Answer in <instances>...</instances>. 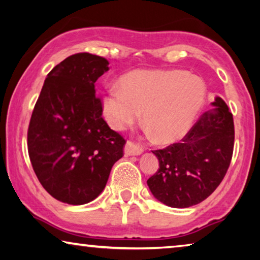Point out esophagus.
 Returning <instances> with one entry per match:
<instances>
[{
  "mask_svg": "<svg viewBox=\"0 0 260 260\" xmlns=\"http://www.w3.org/2000/svg\"><path fill=\"white\" fill-rule=\"evenodd\" d=\"M142 152H143V148L131 141H127L125 147H124V154L126 156H137L141 155Z\"/></svg>",
  "mask_w": 260,
  "mask_h": 260,
  "instance_id": "1",
  "label": "esophagus"
}]
</instances>
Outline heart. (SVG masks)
I'll return each mask as SVG.
<instances>
[{
	"mask_svg": "<svg viewBox=\"0 0 260 260\" xmlns=\"http://www.w3.org/2000/svg\"><path fill=\"white\" fill-rule=\"evenodd\" d=\"M206 84L183 71L136 70L110 87L102 101L109 125L122 130L141 117L159 143L182 138L193 125L206 101Z\"/></svg>",
	"mask_w": 260,
	"mask_h": 260,
	"instance_id": "1",
	"label": "heart"
}]
</instances>
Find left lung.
<instances>
[{"mask_svg": "<svg viewBox=\"0 0 260 260\" xmlns=\"http://www.w3.org/2000/svg\"><path fill=\"white\" fill-rule=\"evenodd\" d=\"M212 105L181 143L152 151L159 168L147 183L152 195L169 207L200 204L226 175L234 147L233 116L220 97Z\"/></svg>", "mask_w": 260, "mask_h": 260, "instance_id": "left-lung-1", "label": "left lung"}]
</instances>
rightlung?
<instances>
[{"label": "right lung", "instance_id": "add662e5", "mask_svg": "<svg viewBox=\"0 0 260 260\" xmlns=\"http://www.w3.org/2000/svg\"><path fill=\"white\" fill-rule=\"evenodd\" d=\"M109 61L77 53L47 74L28 126V154L42 187L56 200L84 205L102 193L125 140L103 118L94 83Z\"/></svg>", "mask_w": 260, "mask_h": 260}]
</instances>
